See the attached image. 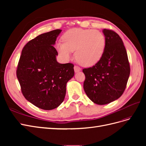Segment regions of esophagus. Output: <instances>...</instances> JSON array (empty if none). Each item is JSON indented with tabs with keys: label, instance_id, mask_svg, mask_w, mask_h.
I'll return each mask as SVG.
<instances>
[{
	"label": "esophagus",
	"instance_id": "esophagus-1",
	"mask_svg": "<svg viewBox=\"0 0 146 146\" xmlns=\"http://www.w3.org/2000/svg\"><path fill=\"white\" fill-rule=\"evenodd\" d=\"M74 71H75V72H79V71H80L81 70V69L78 67V66H74Z\"/></svg>",
	"mask_w": 146,
	"mask_h": 146
}]
</instances>
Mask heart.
<instances>
[{"label": "heart", "mask_w": 146, "mask_h": 146, "mask_svg": "<svg viewBox=\"0 0 146 146\" xmlns=\"http://www.w3.org/2000/svg\"><path fill=\"white\" fill-rule=\"evenodd\" d=\"M62 41L63 42H58L56 45L60 56L68 60L76 50V59L86 67H91L99 62L106 47L105 35L98 30L70 29L63 34Z\"/></svg>", "instance_id": "1"}]
</instances>
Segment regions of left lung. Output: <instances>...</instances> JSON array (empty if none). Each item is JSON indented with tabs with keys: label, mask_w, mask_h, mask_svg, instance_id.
<instances>
[{
	"label": "left lung",
	"mask_w": 146,
	"mask_h": 146,
	"mask_svg": "<svg viewBox=\"0 0 146 146\" xmlns=\"http://www.w3.org/2000/svg\"><path fill=\"white\" fill-rule=\"evenodd\" d=\"M106 38L104 54L99 62L83 69V88L90 99L98 105L117 100L125 91L130 68L122 39L114 31L104 29Z\"/></svg>",
	"instance_id": "8db88e82"
}]
</instances>
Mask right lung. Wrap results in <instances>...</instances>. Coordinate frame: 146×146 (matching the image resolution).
Segmentation results:
<instances>
[{
	"label": "right lung",
	"mask_w": 146,
	"mask_h": 146,
	"mask_svg": "<svg viewBox=\"0 0 146 146\" xmlns=\"http://www.w3.org/2000/svg\"><path fill=\"white\" fill-rule=\"evenodd\" d=\"M56 29L39 35L22 50L16 70L25 98L45 110L57 108L66 95V84L74 76V64L57 62L54 47L61 32Z\"/></svg>",
	"instance_id": "obj_1"
}]
</instances>
